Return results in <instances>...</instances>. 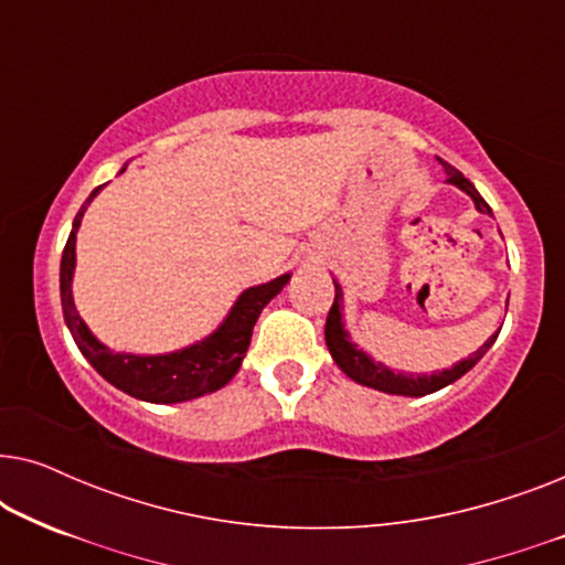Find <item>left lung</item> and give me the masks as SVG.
<instances>
[{
	"mask_svg": "<svg viewBox=\"0 0 565 565\" xmlns=\"http://www.w3.org/2000/svg\"><path fill=\"white\" fill-rule=\"evenodd\" d=\"M443 169L447 174L445 182L455 184V188L466 192V195L473 200L478 213L493 215L489 203L481 198V192L476 190L473 182L466 180L462 172H458V169L450 164H445V161H443ZM499 331H493V334L483 342V347H478L470 358L455 362L452 367L431 370V373H404V370H393L388 365H383L381 360H373V354H367L365 347L352 342V334L344 327V290H342V285H339V280H334V306H331V311L327 316V329H323V337H327V347H329L331 358H334V362H337V367L342 370L347 377H352L354 383L367 385V388H375L381 393H391V396L419 398V396H429V393L445 388V385H450L458 381V377L466 375L468 370H473L476 362L491 350L493 342H497Z\"/></svg>",
	"mask_w": 565,
	"mask_h": 565,
	"instance_id": "1",
	"label": "left lung"
}]
</instances>
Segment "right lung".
I'll return each instance as SVG.
<instances>
[{
    "mask_svg": "<svg viewBox=\"0 0 565 565\" xmlns=\"http://www.w3.org/2000/svg\"><path fill=\"white\" fill-rule=\"evenodd\" d=\"M126 172V167L120 169ZM105 184L92 190L87 203L79 207L72 223V234L61 254V308H64V321L72 331L76 347L87 358L92 367L105 377L115 388L128 393L138 401L149 404H182L207 393L221 391L228 385L231 377L238 373L242 362L249 350L254 323H257L262 308L290 282L292 273H285L275 280L252 285L228 308L226 319L215 327L211 334L198 339L182 350L164 354H134L115 352L105 342L92 334V329L76 311L74 303V269H76V234H79L82 218L87 213L92 200L99 195Z\"/></svg>",
    "mask_w": 565,
    "mask_h": 565,
    "instance_id": "1",
    "label": "right lung"
}]
</instances>
